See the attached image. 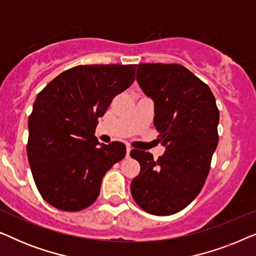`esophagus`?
<instances>
[{"label":"esophagus","instance_id":"esophagus-1","mask_svg":"<svg viewBox=\"0 0 256 256\" xmlns=\"http://www.w3.org/2000/svg\"><path fill=\"white\" fill-rule=\"evenodd\" d=\"M130 152H132L130 146H127V149H126V156L129 157V154H130Z\"/></svg>","mask_w":256,"mask_h":256}]
</instances>
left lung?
Masks as SVG:
<instances>
[{
  "label": "left lung",
  "instance_id": "left-lung-1",
  "mask_svg": "<svg viewBox=\"0 0 256 256\" xmlns=\"http://www.w3.org/2000/svg\"><path fill=\"white\" fill-rule=\"evenodd\" d=\"M136 80L154 101L157 141L166 152L154 160L150 152L132 150L141 166L132 196L150 214H174L204 186L218 146V107L210 87L182 65L140 64Z\"/></svg>",
  "mask_w": 256,
  "mask_h": 256
}]
</instances>
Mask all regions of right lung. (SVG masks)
Segmentation results:
<instances>
[{
	"instance_id": "1",
	"label": "right lung",
	"mask_w": 256,
	"mask_h": 256,
	"mask_svg": "<svg viewBox=\"0 0 256 256\" xmlns=\"http://www.w3.org/2000/svg\"><path fill=\"white\" fill-rule=\"evenodd\" d=\"M136 65H80L48 82L29 116L28 160L45 200L62 211H80L100 194L101 180L124 158L121 142L100 143L98 118L135 80Z\"/></svg>"
}]
</instances>
